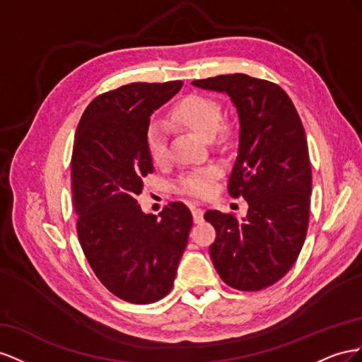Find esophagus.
I'll return each mask as SVG.
<instances>
[{
  "instance_id": "obj_1",
  "label": "esophagus",
  "mask_w": 362,
  "mask_h": 362,
  "mask_svg": "<svg viewBox=\"0 0 362 362\" xmlns=\"http://www.w3.org/2000/svg\"><path fill=\"white\" fill-rule=\"evenodd\" d=\"M191 212H192L194 223H202V221H203V214H204V211H203L202 208H197V206H192Z\"/></svg>"
}]
</instances>
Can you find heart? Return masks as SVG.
<instances>
[{
	"label": "heart",
	"mask_w": 362,
	"mask_h": 362,
	"mask_svg": "<svg viewBox=\"0 0 362 362\" xmlns=\"http://www.w3.org/2000/svg\"><path fill=\"white\" fill-rule=\"evenodd\" d=\"M220 103L206 95H188L173 109V118L189 127L204 139H211L216 132L223 133ZM148 156L154 163H163L168 159V135L160 121L153 119L146 130ZM220 170L215 167L194 170L182 174L175 182V189L191 197L204 199L214 192Z\"/></svg>",
	"instance_id": "obj_1"
}]
</instances>
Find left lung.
Wrapping results in <instances>:
<instances>
[{
  "label": "left lung",
  "mask_w": 362,
  "mask_h": 362,
  "mask_svg": "<svg viewBox=\"0 0 362 362\" xmlns=\"http://www.w3.org/2000/svg\"><path fill=\"white\" fill-rule=\"evenodd\" d=\"M194 86L226 92L240 117V147L229 194L249 203L243 220L206 211L215 227L209 253L223 282L240 291L276 284L294 265L309 224L313 171L300 117L273 81L247 74L194 80Z\"/></svg>",
  "instance_id": "1"
}]
</instances>
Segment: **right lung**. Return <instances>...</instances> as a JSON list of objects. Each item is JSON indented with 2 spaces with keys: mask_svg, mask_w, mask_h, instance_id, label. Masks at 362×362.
Here are the masks:
<instances>
[{
  "mask_svg": "<svg viewBox=\"0 0 362 362\" xmlns=\"http://www.w3.org/2000/svg\"><path fill=\"white\" fill-rule=\"evenodd\" d=\"M182 86L174 80L105 92L76 132L71 191L78 241L98 281L129 303H153L171 291L192 227L187 204L173 202L158 218L136 200L154 170L146 144L150 117Z\"/></svg>",
  "mask_w": 362,
  "mask_h": 362,
  "instance_id": "obj_1",
  "label": "right lung"
}]
</instances>
